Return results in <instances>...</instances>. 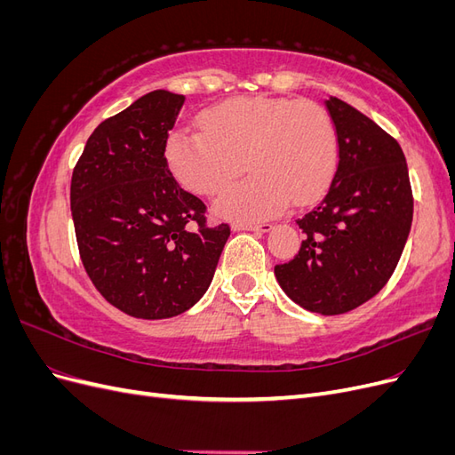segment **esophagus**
Instances as JSON below:
<instances>
[{"instance_id": "obj_1", "label": "esophagus", "mask_w": 455, "mask_h": 455, "mask_svg": "<svg viewBox=\"0 0 455 455\" xmlns=\"http://www.w3.org/2000/svg\"><path fill=\"white\" fill-rule=\"evenodd\" d=\"M233 231H256V233H267L273 226L264 222V224H244V222H235L231 226Z\"/></svg>"}]
</instances>
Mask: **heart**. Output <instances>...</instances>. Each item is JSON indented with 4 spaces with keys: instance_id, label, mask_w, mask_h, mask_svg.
<instances>
[{
    "instance_id": "obj_1",
    "label": "heart",
    "mask_w": 455,
    "mask_h": 455,
    "mask_svg": "<svg viewBox=\"0 0 455 455\" xmlns=\"http://www.w3.org/2000/svg\"><path fill=\"white\" fill-rule=\"evenodd\" d=\"M174 178L197 196L224 191L246 167L243 182L218 197L214 212L264 220L292 204L319 199L338 164V139L326 109L311 100L243 96L212 106L201 131L174 129L164 144Z\"/></svg>"
}]
</instances>
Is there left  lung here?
I'll return each mask as SVG.
<instances>
[{
  "instance_id": "1",
  "label": "left lung",
  "mask_w": 455,
  "mask_h": 455,
  "mask_svg": "<svg viewBox=\"0 0 455 455\" xmlns=\"http://www.w3.org/2000/svg\"><path fill=\"white\" fill-rule=\"evenodd\" d=\"M338 136V169L324 199L296 220L299 252L275 266L284 294L307 311L339 315L363 306L389 281L411 228L401 146L336 96L324 100Z\"/></svg>"
}]
</instances>
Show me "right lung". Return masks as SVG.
<instances>
[{
    "label": "right lung",
    "mask_w": 455,
    "mask_h": 455,
    "mask_svg": "<svg viewBox=\"0 0 455 455\" xmlns=\"http://www.w3.org/2000/svg\"><path fill=\"white\" fill-rule=\"evenodd\" d=\"M186 96L151 91L92 131L70 188L81 261L109 304L136 319H169L209 288L229 226H206L164 144Z\"/></svg>",
    "instance_id": "add662e5"
}]
</instances>
